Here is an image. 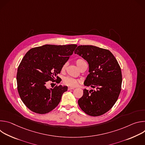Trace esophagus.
Masks as SVG:
<instances>
[{
	"label": "esophagus",
	"instance_id": "34e87169",
	"mask_svg": "<svg viewBox=\"0 0 145 145\" xmlns=\"http://www.w3.org/2000/svg\"><path fill=\"white\" fill-rule=\"evenodd\" d=\"M71 89H74L73 87H68V90H71Z\"/></svg>",
	"mask_w": 145,
	"mask_h": 145
}]
</instances>
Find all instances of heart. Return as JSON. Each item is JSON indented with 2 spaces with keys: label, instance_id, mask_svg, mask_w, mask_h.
Wrapping results in <instances>:
<instances>
[{
  "label": "heart",
  "instance_id": "heart-1",
  "mask_svg": "<svg viewBox=\"0 0 145 145\" xmlns=\"http://www.w3.org/2000/svg\"><path fill=\"white\" fill-rule=\"evenodd\" d=\"M76 64L77 65V67L79 68V69H80L82 65H83L84 63H86V62L82 59H78L76 61ZM67 66V63H65L63 67H62V71H64ZM63 82L64 84L65 85H67L68 86H71V87H75L77 85L78 81L74 78L71 77H66L64 78L63 80Z\"/></svg>",
  "mask_w": 145,
  "mask_h": 145
}]
</instances>
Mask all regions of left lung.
<instances>
[{
    "instance_id": "obj_1",
    "label": "left lung",
    "mask_w": 145,
    "mask_h": 145,
    "mask_svg": "<svg viewBox=\"0 0 145 145\" xmlns=\"http://www.w3.org/2000/svg\"><path fill=\"white\" fill-rule=\"evenodd\" d=\"M74 53L88 62L89 74L84 84L94 89H84L78 104L88 115H103L114 106L120 93V67L114 56L107 49L92 45H80Z\"/></svg>"
}]
</instances>
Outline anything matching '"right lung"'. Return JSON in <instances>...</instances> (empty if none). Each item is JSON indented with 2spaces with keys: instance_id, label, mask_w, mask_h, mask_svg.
I'll return each mask as SVG.
<instances>
[{
  "instance_id": "obj_1",
  "label": "right lung",
  "mask_w": 145,
  "mask_h": 145,
  "mask_svg": "<svg viewBox=\"0 0 145 145\" xmlns=\"http://www.w3.org/2000/svg\"><path fill=\"white\" fill-rule=\"evenodd\" d=\"M77 46L45 45L31 49L25 55L18 68L17 88L22 101L31 111L45 114L58 106L68 87L48 89L46 84L50 81L60 82L57 74Z\"/></svg>"
}]
</instances>
